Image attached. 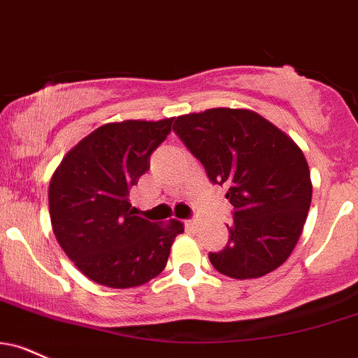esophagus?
I'll return each mask as SVG.
<instances>
[{"instance_id":"1","label":"esophagus","mask_w":358,"mask_h":358,"mask_svg":"<svg viewBox=\"0 0 358 358\" xmlns=\"http://www.w3.org/2000/svg\"><path fill=\"white\" fill-rule=\"evenodd\" d=\"M185 227H187V228H196L198 222L195 220V218H192V220H185Z\"/></svg>"}]
</instances>
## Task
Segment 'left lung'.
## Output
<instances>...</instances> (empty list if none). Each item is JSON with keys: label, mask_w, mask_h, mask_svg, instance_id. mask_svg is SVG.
Returning <instances> with one entry per match:
<instances>
[{"label": "left lung", "mask_w": 358, "mask_h": 358, "mask_svg": "<svg viewBox=\"0 0 358 358\" xmlns=\"http://www.w3.org/2000/svg\"><path fill=\"white\" fill-rule=\"evenodd\" d=\"M173 131L234 205L230 238L222 252L210 253L212 265L238 280L278 268L294 252L312 201L308 163L299 145L242 108L182 115Z\"/></svg>", "instance_id": "8db88e82"}]
</instances>
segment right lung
<instances>
[{
	"label": "right lung",
	"mask_w": 358,
	"mask_h": 358,
	"mask_svg": "<svg viewBox=\"0 0 358 358\" xmlns=\"http://www.w3.org/2000/svg\"><path fill=\"white\" fill-rule=\"evenodd\" d=\"M173 118L106 123L73 146L51 176L53 234L85 277L111 288L143 285L165 268L183 223L136 217L130 188L150 168Z\"/></svg>",
	"instance_id": "add662e5"
}]
</instances>
